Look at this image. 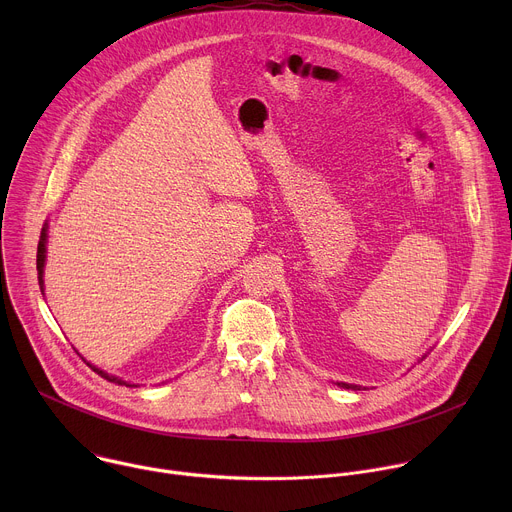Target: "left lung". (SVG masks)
Wrapping results in <instances>:
<instances>
[{"mask_svg":"<svg viewBox=\"0 0 512 512\" xmlns=\"http://www.w3.org/2000/svg\"><path fill=\"white\" fill-rule=\"evenodd\" d=\"M338 387H344V389H358V387H352V385H346V383H338Z\"/></svg>","mask_w":512,"mask_h":512,"instance_id":"8db88e82","label":"left lung"}]
</instances>
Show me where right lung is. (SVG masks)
Segmentation results:
<instances>
[{"label": "right lung", "mask_w": 512, "mask_h": 512, "mask_svg": "<svg viewBox=\"0 0 512 512\" xmlns=\"http://www.w3.org/2000/svg\"><path fill=\"white\" fill-rule=\"evenodd\" d=\"M44 259H46V231H42V237H40V243H38V255H36V267H38V283H40V289L44 291V279H42V275H44ZM89 364V362H87ZM89 367L97 373V375H101L103 379H107V381H111V383H119V385H127L125 381H121V379H117V377H111V375H107V373H103L101 369H95L93 364H89ZM127 387H131V385H127Z\"/></svg>", "instance_id": "obj_1"}]
</instances>
